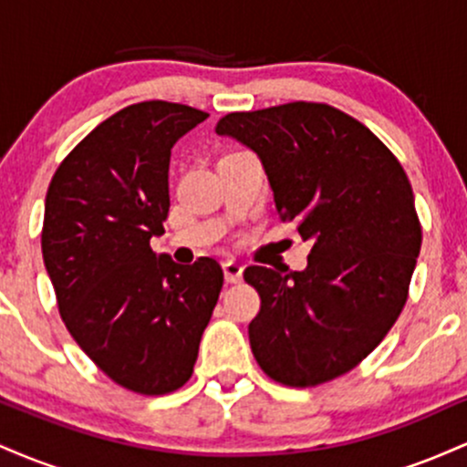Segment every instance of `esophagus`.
<instances>
[{"label": "esophagus", "instance_id": "34e87169", "mask_svg": "<svg viewBox=\"0 0 467 467\" xmlns=\"http://www.w3.org/2000/svg\"><path fill=\"white\" fill-rule=\"evenodd\" d=\"M241 275H244V265H239L237 261H226L223 264V276L228 283H239Z\"/></svg>", "mask_w": 467, "mask_h": 467}]
</instances>
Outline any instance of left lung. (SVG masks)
<instances>
[{"mask_svg": "<svg viewBox=\"0 0 467 467\" xmlns=\"http://www.w3.org/2000/svg\"><path fill=\"white\" fill-rule=\"evenodd\" d=\"M215 131L259 155L278 219L314 244L303 272L245 267L261 296L248 327L256 362L296 389L349 373L409 298L421 223L404 169L368 127L325 103L233 111Z\"/></svg>", "mask_w": 467, "mask_h": 467, "instance_id": "8db88e82", "label": "left lung"}]
</instances>
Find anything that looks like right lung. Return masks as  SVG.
I'll list each match as a JSON object with an SVG mask.
<instances>
[{
    "label": "right lung",
    "mask_w": 467,
    "mask_h": 467,
    "mask_svg": "<svg viewBox=\"0 0 467 467\" xmlns=\"http://www.w3.org/2000/svg\"><path fill=\"white\" fill-rule=\"evenodd\" d=\"M206 118L166 100L125 107L67 153L47 186L41 250L58 312L89 360L133 393L189 382L223 285L211 256L178 265L151 250L171 206V149Z\"/></svg>",
    "instance_id": "obj_1"
}]
</instances>
